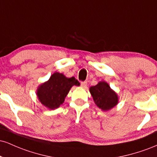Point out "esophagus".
I'll return each instance as SVG.
<instances>
[{"mask_svg": "<svg viewBox=\"0 0 157 157\" xmlns=\"http://www.w3.org/2000/svg\"><path fill=\"white\" fill-rule=\"evenodd\" d=\"M81 86H82V88H86V86H87V82H81Z\"/></svg>", "mask_w": 157, "mask_h": 157, "instance_id": "1", "label": "esophagus"}]
</instances>
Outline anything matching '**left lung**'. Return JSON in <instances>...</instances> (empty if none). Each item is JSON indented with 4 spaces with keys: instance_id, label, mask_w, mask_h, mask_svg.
<instances>
[{
    "instance_id": "left-lung-1",
    "label": "left lung",
    "mask_w": 157,
    "mask_h": 157,
    "mask_svg": "<svg viewBox=\"0 0 157 157\" xmlns=\"http://www.w3.org/2000/svg\"><path fill=\"white\" fill-rule=\"evenodd\" d=\"M89 91L94 103L102 111H109L118 104L117 94L111 89L105 81H100L96 86L90 87Z\"/></svg>"
}]
</instances>
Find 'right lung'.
<instances>
[{
	"label": "right lung",
	"instance_id": "obj_1",
	"mask_svg": "<svg viewBox=\"0 0 157 157\" xmlns=\"http://www.w3.org/2000/svg\"><path fill=\"white\" fill-rule=\"evenodd\" d=\"M74 86H80L75 77H67L63 74L55 72L47 81L41 83L36 91L40 103L50 110L57 109Z\"/></svg>",
	"mask_w": 157,
	"mask_h": 157
}]
</instances>
